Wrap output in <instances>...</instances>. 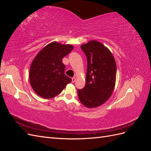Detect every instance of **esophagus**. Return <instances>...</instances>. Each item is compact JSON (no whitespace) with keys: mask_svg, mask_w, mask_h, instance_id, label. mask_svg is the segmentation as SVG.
<instances>
[{"mask_svg":"<svg viewBox=\"0 0 151 151\" xmlns=\"http://www.w3.org/2000/svg\"><path fill=\"white\" fill-rule=\"evenodd\" d=\"M76 81V77H72V83H75Z\"/></svg>","mask_w":151,"mask_h":151,"instance_id":"esophagus-1","label":"esophagus"}]
</instances>
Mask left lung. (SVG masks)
Listing matches in <instances>:
<instances>
[{"instance_id": "left-lung-1", "label": "left lung", "mask_w": 151, "mask_h": 151, "mask_svg": "<svg viewBox=\"0 0 151 151\" xmlns=\"http://www.w3.org/2000/svg\"><path fill=\"white\" fill-rule=\"evenodd\" d=\"M88 60L86 85L77 90L84 106L93 108L101 106L110 98L115 89L116 65L112 53L98 41L82 45Z\"/></svg>"}]
</instances>
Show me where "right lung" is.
<instances>
[{
  "label": "right lung",
  "instance_id": "right-lung-1",
  "mask_svg": "<svg viewBox=\"0 0 151 151\" xmlns=\"http://www.w3.org/2000/svg\"><path fill=\"white\" fill-rule=\"evenodd\" d=\"M74 48L69 44L53 42L40 50L29 68V82L40 97L50 99L56 96L72 79L65 74L62 58Z\"/></svg>",
  "mask_w": 151,
  "mask_h": 151
}]
</instances>
